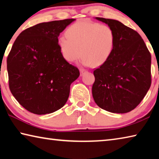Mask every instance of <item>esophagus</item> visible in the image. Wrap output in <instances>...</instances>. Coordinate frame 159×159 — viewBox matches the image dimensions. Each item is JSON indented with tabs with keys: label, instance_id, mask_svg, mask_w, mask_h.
Masks as SVG:
<instances>
[{
	"label": "esophagus",
	"instance_id": "obj_1",
	"mask_svg": "<svg viewBox=\"0 0 159 159\" xmlns=\"http://www.w3.org/2000/svg\"><path fill=\"white\" fill-rule=\"evenodd\" d=\"M80 73H81V74H85V73H86V72H87V71H86L85 69H80Z\"/></svg>",
	"mask_w": 159,
	"mask_h": 159
}]
</instances>
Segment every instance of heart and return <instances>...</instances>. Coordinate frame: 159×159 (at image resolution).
Listing matches in <instances>:
<instances>
[{"label":"heart","instance_id":"heart-1","mask_svg":"<svg viewBox=\"0 0 159 159\" xmlns=\"http://www.w3.org/2000/svg\"><path fill=\"white\" fill-rule=\"evenodd\" d=\"M66 36L59 38L58 45L63 57L70 62L82 53L83 64L100 66L109 60L114 50V31L104 24L77 21L67 29Z\"/></svg>","mask_w":159,"mask_h":159}]
</instances>
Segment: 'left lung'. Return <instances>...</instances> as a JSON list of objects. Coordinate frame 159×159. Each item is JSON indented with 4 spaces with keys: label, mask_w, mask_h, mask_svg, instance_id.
I'll use <instances>...</instances> for the list:
<instances>
[{
    "label": "left lung",
    "mask_w": 159,
    "mask_h": 159,
    "mask_svg": "<svg viewBox=\"0 0 159 159\" xmlns=\"http://www.w3.org/2000/svg\"><path fill=\"white\" fill-rule=\"evenodd\" d=\"M95 19L113 29L115 42L111 57L93 71V99L102 109L124 114L135 108L149 89L151 54L136 31L119 21Z\"/></svg>",
    "instance_id": "obj_1"
}]
</instances>
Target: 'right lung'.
Segmentation results:
<instances>
[{
	"mask_svg": "<svg viewBox=\"0 0 159 159\" xmlns=\"http://www.w3.org/2000/svg\"><path fill=\"white\" fill-rule=\"evenodd\" d=\"M75 19L40 23L19 35L7 56L9 87L24 108L38 115L55 112L68 99L77 67L64 58L58 36Z\"/></svg>",
	"mask_w": 159,
	"mask_h": 159,
	"instance_id": "add662e5",
	"label": "right lung"
}]
</instances>
